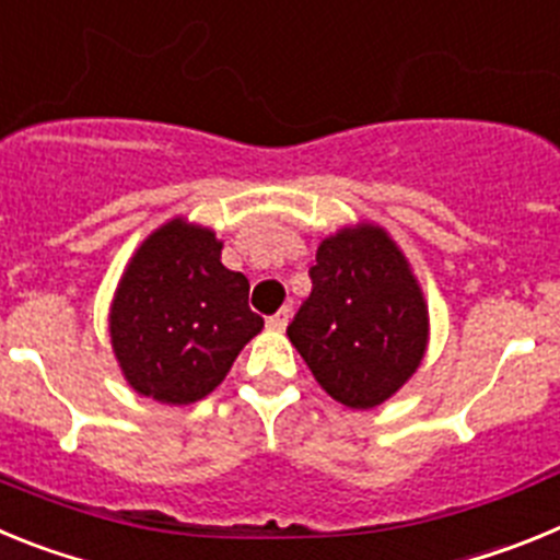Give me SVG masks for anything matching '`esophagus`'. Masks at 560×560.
Wrapping results in <instances>:
<instances>
[{
	"instance_id": "34e87169",
	"label": "esophagus",
	"mask_w": 560,
	"mask_h": 560,
	"mask_svg": "<svg viewBox=\"0 0 560 560\" xmlns=\"http://www.w3.org/2000/svg\"><path fill=\"white\" fill-rule=\"evenodd\" d=\"M289 319H291V308H289V305H283V308L277 311L275 316H269V319H266V328H269V330H285Z\"/></svg>"
}]
</instances>
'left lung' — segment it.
I'll list each match as a JSON object with an SVG mask.
<instances>
[{"instance_id": "left-lung-1", "label": "left lung", "mask_w": 560, "mask_h": 560, "mask_svg": "<svg viewBox=\"0 0 560 560\" xmlns=\"http://www.w3.org/2000/svg\"><path fill=\"white\" fill-rule=\"evenodd\" d=\"M308 275L314 289L289 325L291 345L330 398L378 407L427 353V300L407 257L381 226H345L319 244Z\"/></svg>"}]
</instances>
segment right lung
<instances>
[{
    "instance_id": "1",
    "label": "right lung",
    "mask_w": 560,
    "mask_h": 560,
    "mask_svg": "<svg viewBox=\"0 0 560 560\" xmlns=\"http://www.w3.org/2000/svg\"><path fill=\"white\" fill-rule=\"evenodd\" d=\"M264 319L249 280L221 264L207 226L173 219L142 241L114 291L108 330L126 381L145 398L185 407L219 387Z\"/></svg>"
}]
</instances>
